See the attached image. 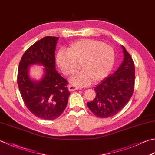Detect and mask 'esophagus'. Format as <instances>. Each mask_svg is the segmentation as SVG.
Wrapping results in <instances>:
<instances>
[{
  "instance_id": "34e87169",
  "label": "esophagus",
  "mask_w": 155,
  "mask_h": 155,
  "mask_svg": "<svg viewBox=\"0 0 155 155\" xmlns=\"http://www.w3.org/2000/svg\"><path fill=\"white\" fill-rule=\"evenodd\" d=\"M68 90L70 91H75V90H78L79 89V88L76 87L74 85H69L68 87Z\"/></svg>"
}]
</instances>
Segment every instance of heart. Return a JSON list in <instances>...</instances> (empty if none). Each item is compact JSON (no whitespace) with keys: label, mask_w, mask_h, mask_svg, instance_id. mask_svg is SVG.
Masks as SVG:
<instances>
[{"label":"heart","mask_w":155,"mask_h":155,"mask_svg":"<svg viewBox=\"0 0 155 155\" xmlns=\"http://www.w3.org/2000/svg\"><path fill=\"white\" fill-rule=\"evenodd\" d=\"M116 55L113 48L95 39H81L72 44L68 51L60 50L56 63L66 76L83 71L71 78V83L77 86H87L91 83L102 81L113 68Z\"/></svg>","instance_id":"1"}]
</instances>
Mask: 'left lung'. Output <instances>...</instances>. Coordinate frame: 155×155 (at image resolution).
Here are the masks:
<instances>
[{"label":"left lung","mask_w":155,"mask_h":155,"mask_svg":"<svg viewBox=\"0 0 155 155\" xmlns=\"http://www.w3.org/2000/svg\"><path fill=\"white\" fill-rule=\"evenodd\" d=\"M124 60L114 73L95 87L96 97L87 106L96 116L107 118L116 115L128 104L134 92L135 68L132 57L122 45Z\"/></svg>","instance_id":"obj_1"}]
</instances>
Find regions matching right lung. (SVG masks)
<instances>
[{"mask_svg":"<svg viewBox=\"0 0 155 155\" xmlns=\"http://www.w3.org/2000/svg\"><path fill=\"white\" fill-rule=\"evenodd\" d=\"M59 38L46 36L36 41L24 53L19 62L17 84L27 109L36 117L53 120L61 115L71 93L68 82L56 70L55 50ZM44 66V75L39 81L29 77L30 66Z\"/></svg>","mask_w":155,"mask_h":155,"instance_id":"right-lung-1","label":"right lung"}]
</instances>
